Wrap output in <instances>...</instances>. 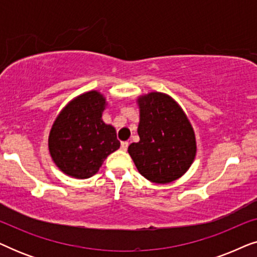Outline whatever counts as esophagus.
Masks as SVG:
<instances>
[{
	"label": "esophagus",
	"mask_w": 257,
	"mask_h": 257,
	"mask_svg": "<svg viewBox=\"0 0 257 257\" xmlns=\"http://www.w3.org/2000/svg\"><path fill=\"white\" fill-rule=\"evenodd\" d=\"M127 147H128V143H127V142H121V144H120V149H121L122 151L127 150Z\"/></svg>",
	"instance_id": "34e87169"
}]
</instances>
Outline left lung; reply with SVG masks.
Wrapping results in <instances>:
<instances>
[{"label": "left lung", "instance_id": "left-lung-1", "mask_svg": "<svg viewBox=\"0 0 257 257\" xmlns=\"http://www.w3.org/2000/svg\"><path fill=\"white\" fill-rule=\"evenodd\" d=\"M140 140L128 146L137 170L154 184L182 177L194 161L196 142L187 115L166 93L150 92L137 100Z\"/></svg>", "mask_w": 257, "mask_h": 257}]
</instances>
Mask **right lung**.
I'll use <instances>...</instances> for the list:
<instances>
[{
  "label": "right lung",
  "mask_w": 257,
  "mask_h": 257,
  "mask_svg": "<svg viewBox=\"0 0 257 257\" xmlns=\"http://www.w3.org/2000/svg\"><path fill=\"white\" fill-rule=\"evenodd\" d=\"M105 106V97L92 90L73 98L55 119L49 152L56 166L69 177H92L107 156L120 147L115 128L101 119Z\"/></svg>",
  "instance_id": "1"
}]
</instances>
